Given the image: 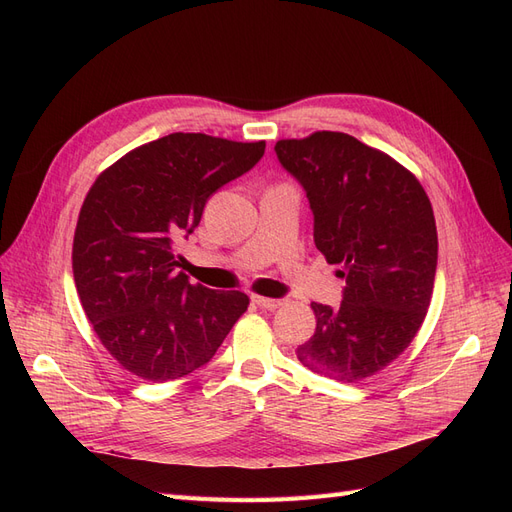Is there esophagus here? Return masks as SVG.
Wrapping results in <instances>:
<instances>
[{"label":"esophagus","mask_w":512,"mask_h":512,"mask_svg":"<svg viewBox=\"0 0 512 512\" xmlns=\"http://www.w3.org/2000/svg\"><path fill=\"white\" fill-rule=\"evenodd\" d=\"M252 303H256L262 309H277L284 305L282 299H269V297H260V294H252Z\"/></svg>","instance_id":"1"}]
</instances>
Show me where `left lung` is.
I'll list each match as a JSON object with an SVG mask.
<instances>
[{
	"label": "left lung",
	"instance_id": "1",
	"mask_svg": "<svg viewBox=\"0 0 512 512\" xmlns=\"http://www.w3.org/2000/svg\"><path fill=\"white\" fill-rule=\"evenodd\" d=\"M275 153L305 188L314 241L346 280L339 307L312 303L316 331L299 361L337 382H361L404 352L427 316L438 230L421 181L389 153L344 132L282 138Z\"/></svg>",
	"mask_w": 512,
	"mask_h": 512
}]
</instances>
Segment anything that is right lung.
Here are the masks:
<instances>
[{
    "label": "right lung",
    "instance_id": "add662e5",
    "mask_svg": "<svg viewBox=\"0 0 512 512\" xmlns=\"http://www.w3.org/2000/svg\"><path fill=\"white\" fill-rule=\"evenodd\" d=\"M265 147L175 132L128 151L89 188L74 230V284L102 346L130 374L149 382L192 374L245 314V292L190 284L175 243Z\"/></svg>",
    "mask_w": 512,
    "mask_h": 512
}]
</instances>
